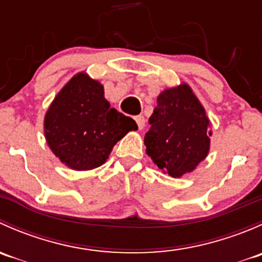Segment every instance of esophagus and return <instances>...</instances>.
I'll list each match as a JSON object with an SVG mask.
<instances>
[{"mask_svg":"<svg viewBox=\"0 0 262 262\" xmlns=\"http://www.w3.org/2000/svg\"><path fill=\"white\" fill-rule=\"evenodd\" d=\"M134 120L137 121V125H138L139 129L144 128V124H146V119H144L143 115H137L136 118H134Z\"/></svg>","mask_w":262,"mask_h":262,"instance_id":"1","label":"esophagus"}]
</instances>
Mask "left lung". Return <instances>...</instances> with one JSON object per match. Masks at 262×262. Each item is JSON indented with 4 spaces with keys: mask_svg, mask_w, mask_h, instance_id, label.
I'll return each mask as SVG.
<instances>
[{
    "mask_svg": "<svg viewBox=\"0 0 262 262\" xmlns=\"http://www.w3.org/2000/svg\"><path fill=\"white\" fill-rule=\"evenodd\" d=\"M144 137L147 155L162 172L181 178L198 167L210 149V120L191 87L182 82L158 95Z\"/></svg>",
    "mask_w": 262,
    "mask_h": 262,
    "instance_id": "1",
    "label": "left lung"
}]
</instances>
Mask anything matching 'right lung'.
<instances>
[{
	"label": "right lung",
	"instance_id": "right-lung-1",
	"mask_svg": "<svg viewBox=\"0 0 262 262\" xmlns=\"http://www.w3.org/2000/svg\"><path fill=\"white\" fill-rule=\"evenodd\" d=\"M136 121L104 97V86L78 72L62 87L44 116V136L54 156L75 171H89L106 162L113 147Z\"/></svg>",
	"mask_w": 262,
	"mask_h": 262
}]
</instances>
